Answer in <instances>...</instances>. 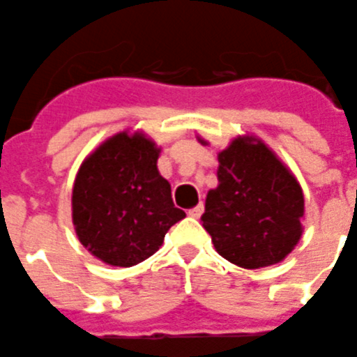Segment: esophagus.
I'll return each instance as SVG.
<instances>
[{
	"label": "esophagus",
	"instance_id": "esophagus-1",
	"mask_svg": "<svg viewBox=\"0 0 357 357\" xmlns=\"http://www.w3.org/2000/svg\"><path fill=\"white\" fill-rule=\"evenodd\" d=\"M202 211H204V206H202V204H197V206H194L192 210H188V215L194 218H199L202 215Z\"/></svg>",
	"mask_w": 357,
	"mask_h": 357
}]
</instances>
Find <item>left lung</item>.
Returning a JSON list of instances; mask_svg holds the SVG:
<instances>
[{
    "instance_id": "left-lung-1",
    "label": "left lung",
    "mask_w": 357,
    "mask_h": 357,
    "mask_svg": "<svg viewBox=\"0 0 357 357\" xmlns=\"http://www.w3.org/2000/svg\"><path fill=\"white\" fill-rule=\"evenodd\" d=\"M217 178L201 220L218 255L242 268L282 261L303 234L295 176L261 140L238 137L218 153Z\"/></svg>"
}]
</instances>
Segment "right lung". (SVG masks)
Instances as JSON below:
<instances>
[{
    "mask_svg": "<svg viewBox=\"0 0 357 357\" xmlns=\"http://www.w3.org/2000/svg\"><path fill=\"white\" fill-rule=\"evenodd\" d=\"M160 149L128 131L102 142L79 167L73 186V224L91 255L114 266H133L162 247L185 218L171 185L158 172Z\"/></svg>",
    "mask_w": 357,
    "mask_h": 357,
    "instance_id": "obj_1",
    "label": "right lung"
}]
</instances>
